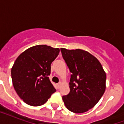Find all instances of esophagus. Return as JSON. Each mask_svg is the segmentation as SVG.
<instances>
[{
  "label": "esophagus",
  "instance_id": "34e87169",
  "mask_svg": "<svg viewBox=\"0 0 124 124\" xmlns=\"http://www.w3.org/2000/svg\"><path fill=\"white\" fill-rule=\"evenodd\" d=\"M60 85H61V83H58V84H56V86H57V87H58V88H60Z\"/></svg>",
  "mask_w": 124,
  "mask_h": 124
}]
</instances>
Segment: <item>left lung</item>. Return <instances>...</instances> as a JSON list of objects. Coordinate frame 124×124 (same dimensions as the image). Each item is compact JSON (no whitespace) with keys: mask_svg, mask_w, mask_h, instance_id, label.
<instances>
[{"mask_svg":"<svg viewBox=\"0 0 124 124\" xmlns=\"http://www.w3.org/2000/svg\"><path fill=\"white\" fill-rule=\"evenodd\" d=\"M71 73L70 93L62 96L70 111L82 113L93 108L106 90V74L96 57L82 49H60Z\"/></svg>","mask_w":124,"mask_h":124,"instance_id":"obj_1","label":"left lung"}]
</instances>
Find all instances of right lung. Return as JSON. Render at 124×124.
<instances>
[{"instance_id": "obj_1", "label": "right lung", "mask_w": 124, "mask_h": 124, "mask_svg": "<svg viewBox=\"0 0 124 124\" xmlns=\"http://www.w3.org/2000/svg\"><path fill=\"white\" fill-rule=\"evenodd\" d=\"M59 52L58 48L37 45L17 57L11 68V78L15 90L26 104L41 106L56 91L49 76L51 64Z\"/></svg>"}]
</instances>
